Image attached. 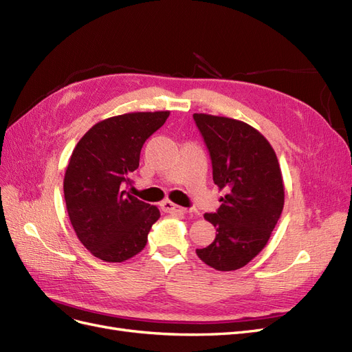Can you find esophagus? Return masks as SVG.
Masks as SVG:
<instances>
[{
    "label": "esophagus",
    "mask_w": 352,
    "mask_h": 352,
    "mask_svg": "<svg viewBox=\"0 0 352 352\" xmlns=\"http://www.w3.org/2000/svg\"><path fill=\"white\" fill-rule=\"evenodd\" d=\"M162 208H163V211H166V212H172V214H185V212H186V208L180 207V206H176L175 202L168 201V199L163 201Z\"/></svg>",
    "instance_id": "1"
}]
</instances>
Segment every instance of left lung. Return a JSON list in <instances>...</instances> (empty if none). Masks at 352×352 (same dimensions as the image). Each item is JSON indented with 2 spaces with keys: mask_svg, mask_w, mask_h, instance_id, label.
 I'll return each instance as SVG.
<instances>
[{
  "mask_svg": "<svg viewBox=\"0 0 352 352\" xmlns=\"http://www.w3.org/2000/svg\"><path fill=\"white\" fill-rule=\"evenodd\" d=\"M212 164V180L225 189L221 206L204 219L217 235L197 255L220 272L247 265L267 245L285 202L280 166L269 141L252 126L229 117L195 113Z\"/></svg>",
  "mask_w": 352,
  "mask_h": 352,
  "instance_id": "left-lung-1",
  "label": "left lung"
}]
</instances>
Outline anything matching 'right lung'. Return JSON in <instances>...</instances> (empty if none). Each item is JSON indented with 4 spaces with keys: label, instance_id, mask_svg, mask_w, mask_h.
I'll list each match as a JSON object with an SVG mask.
<instances>
[{
    "label": "right lung",
    "instance_id": "add662e5",
    "mask_svg": "<svg viewBox=\"0 0 352 352\" xmlns=\"http://www.w3.org/2000/svg\"><path fill=\"white\" fill-rule=\"evenodd\" d=\"M170 111H138L94 124L72 153L66 168L65 199L72 226L95 257L122 263L140 254L160 217L155 206L126 192L140 166L144 142L167 120Z\"/></svg>",
    "mask_w": 352,
    "mask_h": 352
}]
</instances>
